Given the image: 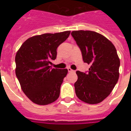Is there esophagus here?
Masks as SVG:
<instances>
[{
	"instance_id": "34e87169",
	"label": "esophagus",
	"mask_w": 131,
	"mask_h": 131,
	"mask_svg": "<svg viewBox=\"0 0 131 131\" xmlns=\"http://www.w3.org/2000/svg\"><path fill=\"white\" fill-rule=\"evenodd\" d=\"M67 69H68V72H74V71L73 70H72V69H71L70 68H67Z\"/></svg>"
}]
</instances>
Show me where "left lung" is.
<instances>
[{
    "mask_svg": "<svg viewBox=\"0 0 131 131\" xmlns=\"http://www.w3.org/2000/svg\"><path fill=\"white\" fill-rule=\"evenodd\" d=\"M84 63L90 64L88 73L77 71L74 84L79 100L97 104L109 96L119 77L120 59L114 45L101 34L89 30L73 31Z\"/></svg>",
    "mask_w": 131,
    "mask_h": 131,
    "instance_id": "left-lung-1",
    "label": "left lung"
}]
</instances>
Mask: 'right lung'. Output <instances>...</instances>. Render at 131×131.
I'll return each mask as SVG.
<instances>
[{
  "label": "right lung",
  "instance_id": "1",
  "mask_svg": "<svg viewBox=\"0 0 131 131\" xmlns=\"http://www.w3.org/2000/svg\"><path fill=\"white\" fill-rule=\"evenodd\" d=\"M70 34L65 31L31 37L17 52L16 75L22 91L34 103L46 105L59 97L68 70L52 68L50 64L56 58L58 47Z\"/></svg>",
  "mask_w": 131,
  "mask_h": 131
}]
</instances>
